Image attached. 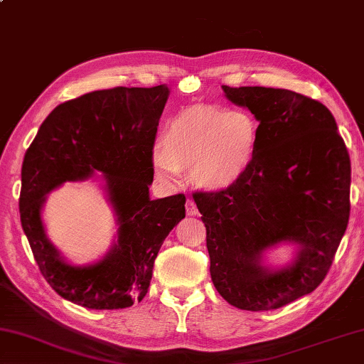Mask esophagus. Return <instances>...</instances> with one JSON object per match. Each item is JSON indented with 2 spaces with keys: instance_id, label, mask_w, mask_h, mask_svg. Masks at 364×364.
Here are the masks:
<instances>
[{
  "instance_id": "obj_1",
  "label": "esophagus",
  "mask_w": 364,
  "mask_h": 364,
  "mask_svg": "<svg viewBox=\"0 0 364 364\" xmlns=\"http://www.w3.org/2000/svg\"><path fill=\"white\" fill-rule=\"evenodd\" d=\"M185 210H187V215H196L198 214V208L193 200H187V204H185Z\"/></svg>"
}]
</instances>
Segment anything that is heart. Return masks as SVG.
I'll return each mask as SVG.
<instances>
[{
	"mask_svg": "<svg viewBox=\"0 0 364 364\" xmlns=\"http://www.w3.org/2000/svg\"><path fill=\"white\" fill-rule=\"evenodd\" d=\"M258 136L257 119L242 109H185L168 123L161 146L154 149V173L160 181L173 183L181 169L190 168L198 187L223 190L250 166Z\"/></svg>",
	"mask_w": 364,
	"mask_h": 364,
	"instance_id": "obj_1",
	"label": "heart"
}]
</instances>
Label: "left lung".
Wrapping results in <instances>:
<instances>
[{
  "instance_id": "obj_1",
  "label": "left lung",
  "mask_w": 364,
  "mask_h": 364,
  "mask_svg": "<svg viewBox=\"0 0 364 364\" xmlns=\"http://www.w3.org/2000/svg\"><path fill=\"white\" fill-rule=\"evenodd\" d=\"M259 122L250 166L223 190L196 191L210 277L237 309H279L323 282L350 217V156L333 114L285 88L222 85ZM300 245L293 265L269 272L261 253Z\"/></svg>"
}]
</instances>
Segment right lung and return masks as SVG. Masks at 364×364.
Here are the masks:
<instances>
[{
	"label": "right lung",
	"instance_id": "add662e5",
	"mask_svg": "<svg viewBox=\"0 0 364 364\" xmlns=\"http://www.w3.org/2000/svg\"><path fill=\"white\" fill-rule=\"evenodd\" d=\"M169 90L115 87L61 102L25 154L20 222L39 271L61 298L87 309H125L147 294L155 258L185 217V195L150 200L152 150ZM101 170L118 215V242L85 268L65 264L45 237V195L66 180Z\"/></svg>",
	"mask_w": 364,
	"mask_h": 364
}]
</instances>
